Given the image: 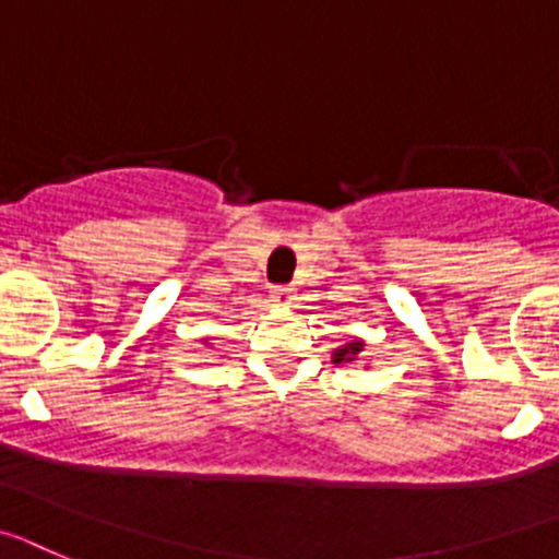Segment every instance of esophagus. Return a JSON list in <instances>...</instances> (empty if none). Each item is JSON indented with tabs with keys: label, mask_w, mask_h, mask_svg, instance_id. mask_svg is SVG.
<instances>
[{
	"label": "esophagus",
	"mask_w": 559,
	"mask_h": 559,
	"mask_svg": "<svg viewBox=\"0 0 559 559\" xmlns=\"http://www.w3.org/2000/svg\"><path fill=\"white\" fill-rule=\"evenodd\" d=\"M273 300L278 306H292V300H295V292H292V286H273Z\"/></svg>",
	"instance_id": "esophagus-1"
}]
</instances>
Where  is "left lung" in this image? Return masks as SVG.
<instances>
[{"label":"left lung","instance_id":"1","mask_svg":"<svg viewBox=\"0 0 559 559\" xmlns=\"http://www.w3.org/2000/svg\"><path fill=\"white\" fill-rule=\"evenodd\" d=\"M361 350H364L361 338H353V342H347V344H344V347H338V350L333 353V364L356 361V358L361 356Z\"/></svg>","mask_w":559,"mask_h":559}]
</instances>
